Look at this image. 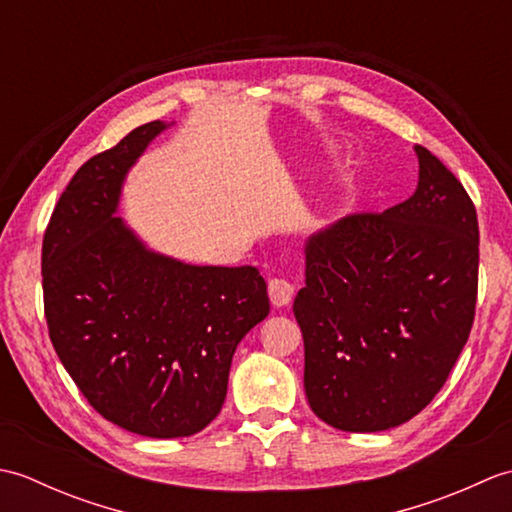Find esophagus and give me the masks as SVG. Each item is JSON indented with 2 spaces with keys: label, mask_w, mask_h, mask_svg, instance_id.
Returning <instances> with one entry per match:
<instances>
[{
  "label": "esophagus",
  "mask_w": 512,
  "mask_h": 512,
  "mask_svg": "<svg viewBox=\"0 0 512 512\" xmlns=\"http://www.w3.org/2000/svg\"><path fill=\"white\" fill-rule=\"evenodd\" d=\"M268 295L275 308H284L295 297V284L286 277H273L268 281Z\"/></svg>",
  "instance_id": "esophagus-1"
}]
</instances>
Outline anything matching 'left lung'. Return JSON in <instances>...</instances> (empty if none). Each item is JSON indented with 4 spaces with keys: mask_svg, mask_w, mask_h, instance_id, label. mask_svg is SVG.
<instances>
[{
    "mask_svg": "<svg viewBox=\"0 0 512 512\" xmlns=\"http://www.w3.org/2000/svg\"><path fill=\"white\" fill-rule=\"evenodd\" d=\"M409 200L354 213L308 239L295 317L303 387L334 429L385 431L411 420L447 383L469 341L480 228L462 182L416 145Z\"/></svg>",
    "mask_w": 512,
    "mask_h": 512,
    "instance_id": "1",
    "label": "left lung"
}]
</instances>
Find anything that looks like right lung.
I'll return each instance as SVG.
<instances>
[{
  "mask_svg": "<svg viewBox=\"0 0 512 512\" xmlns=\"http://www.w3.org/2000/svg\"><path fill=\"white\" fill-rule=\"evenodd\" d=\"M151 121L74 173L43 233L50 341L85 400L118 427L184 438L220 413L237 343L270 312L255 266H191L147 250L116 217Z\"/></svg>",
  "mask_w": 512,
  "mask_h": 512,
  "instance_id": "1",
  "label": "right lung"
}]
</instances>
